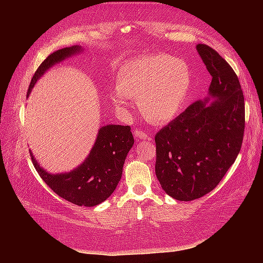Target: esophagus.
Instances as JSON below:
<instances>
[{"instance_id": "esophagus-1", "label": "esophagus", "mask_w": 263, "mask_h": 263, "mask_svg": "<svg viewBox=\"0 0 263 263\" xmlns=\"http://www.w3.org/2000/svg\"><path fill=\"white\" fill-rule=\"evenodd\" d=\"M134 135H135V138H136V139H149L148 134L144 130H141L140 128L135 129Z\"/></svg>"}]
</instances>
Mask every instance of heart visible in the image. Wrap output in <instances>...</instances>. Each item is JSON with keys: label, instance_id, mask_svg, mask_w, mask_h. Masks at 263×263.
<instances>
[{"label": "heart", "instance_id": "obj_1", "mask_svg": "<svg viewBox=\"0 0 263 263\" xmlns=\"http://www.w3.org/2000/svg\"><path fill=\"white\" fill-rule=\"evenodd\" d=\"M190 83L185 62L165 54L147 55L118 69L113 102L117 108L126 109L128 100L139 99V108L147 121L165 124L181 112Z\"/></svg>", "mask_w": 263, "mask_h": 263}]
</instances>
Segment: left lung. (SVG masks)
I'll list each match as a JSON object with an SVG mask.
<instances>
[{
	"label": "left lung",
	"mask_w": 263,
	"mask_h": 263,
	"mask_svg": "<svg viewBox=\"0 0 263 263\" xmlns=\"http://www.w3.org/2000/svg\"><path fill=\"white\" fill-rule=\"evenodd\" d=\"M212 76L210 97L191 104L158 132L156 176L164 192L193 201L218 185L239 154L245 132V100L239 79L212 47L198 44Z\"/></svg>",
	"instance_id": "obj_1"
}]
</instances>
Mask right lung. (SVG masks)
Segmentation results:
<instances>
[{
  "label": "right lung",
  "instance_id": "obj_1",
  "mask_svg": "<svg viewBox=\"0 0 263 263\" xmlns=\"http://www.w3.org/2000/svg\"><path fill=\"white\" fill-rule=\"evenodd\" d=\"M80 51L81 47L73 46L49 54L33 76L27 97L36 81L50 67ZM133 145L130 126L107 125L101 127L89 157L69 173L50 174L39 166L31 153L30 157L39 176L55 194L76 205L90 208L104 202L114 192L122 178L125 159Z\"/></svg>",
  "mask_w": 263,
  "mask_h": 263
}]
</instances>
